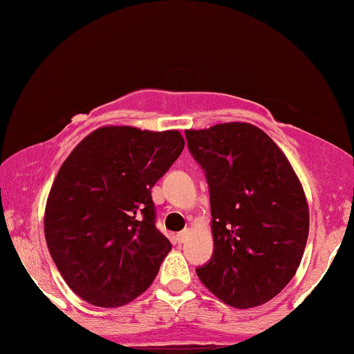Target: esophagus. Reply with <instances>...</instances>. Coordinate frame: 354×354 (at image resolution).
Masks as SVG:
<instances>
[{
    "instance_id": "34e87169",
    "label": "esophagus",
    "mask_w": 354,
    "mask_h": 354,
    "mask_svg": "<svg viewBox=\"0 0 354 354\" xmlns=\"http://www.w3.org/2000/svg\"><path fill=\"white\" fill-rule=\"evenodd\" d=\"M189 234H191V231L186 228V230H183V231H180V233L176 234V239H178V243H185L186 239L189 238Z\"/></svg>"
}]
</instances>
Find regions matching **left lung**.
Returning <instances> with one entry per match:
<instances>
[{
    "mask_svg": "<svg viewBox=\"0 0 354 354\" xmlns=\"http://www.w3.org/2000/svg\"><path fill=\"white\" fill-rule=\"evenodd\" d=\"M185 133L206 174L213 216V256L198 268V278L230 306H259L301 263L310 231L301 183L281 149L253 124Z\"/></svg>",
    "mask_w": 354,
    "mask_h": 354,
    "instance_id": "1",
    "label": "left lung"
}]
</instances>
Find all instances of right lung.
Segmentation results:
<instances>
[{"label": "right lung", "mask_w": 354, "mask_h": 354, "mask_svg": "<svg viewBox=\"0 0 354 354\" xmlns=\"http://www.w3.org/2000/svg\"><path fill=\"white\" fill-rule=\"evenodd\" d=\"M183 148L176 129L103 126L61 165L44 238L63 279L84 301L123 306L156 278L171 243L154 225L151 188Z\"/></svg>", "instance_id": "1"}]
</instances>
